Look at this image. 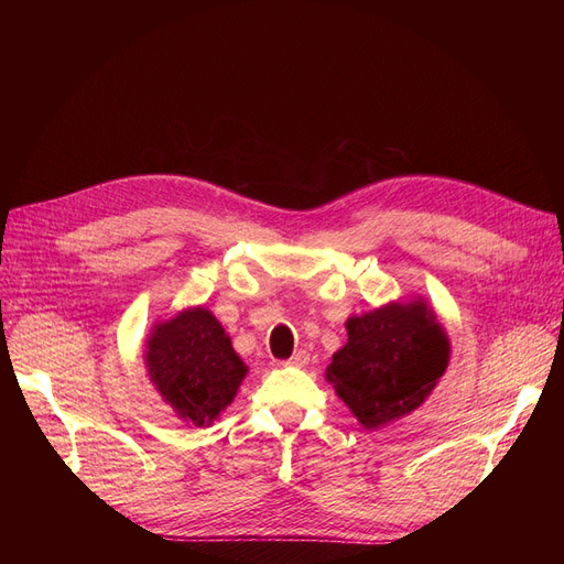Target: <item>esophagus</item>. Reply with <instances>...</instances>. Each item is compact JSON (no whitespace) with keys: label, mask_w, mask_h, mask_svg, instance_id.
<instances>
[{"label":"esophagus","mask_w":564,"mask_h":564,"mask_svg":"<svg viewBox=\"0 0 564 564\" xmlns=\"http://www.w3.org/2000/svg\"><path fill=\"white\" fill-rule=\"evenodd\" d=\"M308 362H311L308 350H299V352H294V355L286 360V365H294V367H305Z\"/></svg>","instance_id":"esophagus-1"}]
</instances>
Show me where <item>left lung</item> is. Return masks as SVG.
Instances as JSON below:
<instances>
[{"instance_id":"obj_1","label":"left lung","mask_w":564,"mask_h":564,"mask_svg":"<svg viewBox=\"0 0 564 564\" xmlns=\"http://www.w3.org/2000/svg\"><path fill=\"white\" fill-rule=\"evenodd\" d=\"M327 381L365 429L395 421L431 395L449 362V340L421 301L390 303L348 319Z\"/></svg>"}]
</instances>
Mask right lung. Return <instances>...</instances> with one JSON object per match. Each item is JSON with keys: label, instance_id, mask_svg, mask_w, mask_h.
<instances>
[{"label": "right lung", "instance_id": "obj_1", "mask_svg": "<svg viewBox=\"0 0 564 564\" xmlns=\"http://www.w3.org/2000/svg\"><path fill=\"white\" fill-rule=\"evenodd\" d=\"M145 362L162 398L195 425H209L232 402L247 373L220 322L204 308L158 324Z\"/></svg>", "mask_w": 564, "mask_h": 564}]
</instances>
